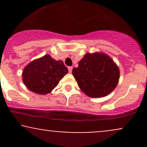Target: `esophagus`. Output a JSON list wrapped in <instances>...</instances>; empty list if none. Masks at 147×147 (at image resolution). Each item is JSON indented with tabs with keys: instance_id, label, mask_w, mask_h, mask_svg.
Instances as JSON below:
<instances>
[{
	"instance_id": "esophagus-1",
	"label": "esophagus",
	"mask_w": 147,
	"mask_h": 147,
	"mask_svg": "<svg viewBox=\"0 0 147 147\" xmlns=\"http://www.w3.org/2000/svg\"><path fill=\"white\" fill-rule=\"evenodd\" d=\"M72 71V67H68V72H70V73H71Z\"/></svg>"
}]
</instances>
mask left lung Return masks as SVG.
Masks as SVG:
<instances>
[{
    "label": "left lung",
    "instance_id": "left-lung-1",
    "mask_svg": "<svg viewBox=\"0 0 147 147\" xmlns=\"http://www.w3.org/2000/svg\"><path fill=\"white\" fill-rule=\"evenodd\" d=\"M79 88L90 97L109 95L117 86L119 69L112 58L103 52L86 53L72 69Z\"/></svg>",
    "mask_w": 147,
    "mask_h": 147
}]
</instances>
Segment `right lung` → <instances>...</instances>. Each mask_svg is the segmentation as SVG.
<instances>
[{
	"instance_id": "1",
	"label": "right lung",
	"mask_w": 147,
	"mask_h": 147,
	"mask_svg": "<svg viewBox=\"0 0 147 147\" xmlns=\"http://www.w3.org/2000/svg\"><path fill=\"white\" fill-rule=\"evenodd\" d=\"M68 72L62 61H56L50 55H45L25 67L22 79L30 90L43 95L50 93Z\"/></svg>"
}]
</instances>
